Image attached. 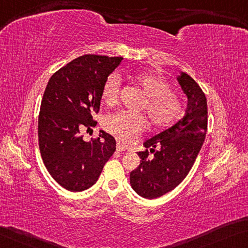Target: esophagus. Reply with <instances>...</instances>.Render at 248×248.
<instances>
[{"label": "esophagus", "mask_w": 248, "mask_h": 248, "mask_svg": "<svg viewBox=\"0 0 248 248\" xmlns=\"http://www.w3.org/2000/svg\"><path fill=\"white\" fill-rule=\"evenodd\" d=\"M116 150L119 151V152H124V151H126V150H127V147L125 146V145H123V144L117 143V145H116Z\"/></svg>", "instance_id": "obj_1"}]
</instances>
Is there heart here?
I'll return each instance as SVG.
<instances>
[{"label":"heart","mask_w":248,"mask_h":248,"mask_svg":"<svg viewBox=\"0 0 248 248\" xmlns=\"http://www.w3.org/2000/svg\"><path fill=\"white\" fill-rule=\"evenodd\" d=\"M133 79L145 94L146 98L140 109L146 111L154 127H167L180 119L183 111L181 100L172 93L169 82L162 76L142 72L133 76ZM120 92L119 75L111 74L103 84L102 101L108 106L115 105ZM103 127L121 142L129 143L144 131L146 120L142 114L120 111L106 115L103 120Z\"/></svg>","instance_id":"obj_1"}]
</instances>
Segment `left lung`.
I'll return each instance as SVG.
<instances>
[{
  "label": "left lung",
  "instance_id": "8db88e82",
  "mask_svg": "<svg viewBox=\"0 0 248 248\" xmlns=\"http://www.w3.org/2000/svg\"><path fill=\"white\" fill-rule=\"evenodd\" d=\"M177 81L187 96L184 117L144 142L146 151L137 153L142 161L129 174L133 189L144 199H157L180 185L206 136L207 102L204 92L184 72L177 76ZM148 151L155 153L153 159L148 158Z\"/></svg>",
  "mask_w": 248,
  "mask_h": 248
}]
</instances>
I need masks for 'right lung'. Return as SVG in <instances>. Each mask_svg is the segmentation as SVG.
I'll return each instance as SVG.
<instances>
[{"mask_svg": "<svg viewBox=\"0 0 248 248\" xmlns=\"http://www.w3.org/2000/svg\"><path fill=\"white\" fill-rule=\"evenodd\" d=\"M123 58L86 54L51 76L42 98L39 145L51 176L71 192H82L96 183L116 150L115 139L104 131L85 142L82 132L96 126L102 87Z\"/></svg>", "mask_w": 248, "mask_h": 248, "instance_id": "1", "label": "right lung"}]
</instances>
